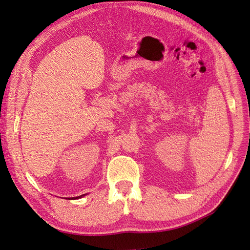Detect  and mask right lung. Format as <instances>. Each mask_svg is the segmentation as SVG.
Returning <instances> with one entry per match:
<instances>
[{"instance_id": "add662e5", "label": "right lung", "mask_w": 250, "mask_h": 250, "mask_svg": "<svg viewBox=\"0 0 250 250\" xmlns=\"http://www.w3.org/2000/svg\"><path fill=\"white\" fill-rule=\"evenodd\" d=\"M84 194H83V195H80V196H76V197H72V199H80V197H82V196H83Z\"/></svg>"}]
</instances>
